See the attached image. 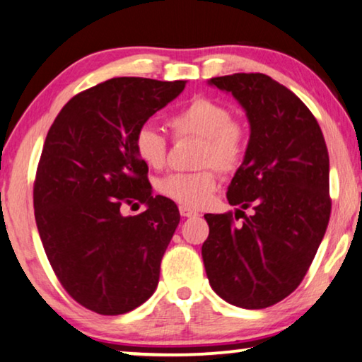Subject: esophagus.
Listing matches in <instances>:
<instances>
[{
  "instance_id": "34e87169",
  "label": "esophagus",
  "mask_w": 362,
  "mask_h": 362,
  "mask_svg": "<svg viewBox=\"0 0 362 362\" xmlns=\"http://www.w3.org/2000/svg\"><path fill=\"white\" fill-rule=\"evenodd\" d=\"M180 210V215L182 216H187V218H192V216H198V211H195V210H192L190 206H180L179 208Z\"/></svg>"
}]
</instances>
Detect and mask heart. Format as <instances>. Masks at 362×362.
<instances>
[{
    "label": "heart",
    "instance_id": "1",
    "mask_svg": "<svg viewBox=\"0 0 362 362\" xmlns=\"http://www.w3.org/2000/svg\"><path fill=\"white\" fill-rule=\"evenodd\" d=\"M169 128L175 137H197L202 141L198 149L197 172H175L157 182V190L183 206H203L218 188L216 169L236 170L246 157L247 128L243 121L233 118L230 106L210 96H195L169 119ZM136 156L151 169L165 165L169 142L154 126L144 124L134 136Z\"/></svg>",
    "mask_w": 362,
    "mask_h": 362
}]
</instances>
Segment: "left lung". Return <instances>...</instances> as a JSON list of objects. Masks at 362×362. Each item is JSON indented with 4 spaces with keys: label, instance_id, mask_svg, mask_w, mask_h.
<instances>
[{
    "label": "left lung",
    "instance_id": "1",
    "mask_svg": "<svg viewBox=\"0 0 362 362\" xmlns=\"http://www.w3.org/2000/svg\"><path fill=\"white\" fill-rule=\"evenodd\" d=\"M208 83L239 101L251 136L226 193L236 213L205 215L203 264L211 288L228 303L267 308L303 281L327 231L328 149L312 111L267 75L233 74Z\"/></svg>",
    "mask_w": 362,
    "mask_h": 362
}]
</instances>
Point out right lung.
Wrapping results in <instances>:
<instances>
[{
  "label": "right lung",
  "mask_w": 362,
  "mask_h": 362,
  "mask_svg": "<svg viewBox=\"0 0 362 362\" xmlns=\"http://www.w3.org/2000/svg\"><path fill=\"white\" fill-rule=\"evenodd\" d=\"M185 83L106 80L75 95L45 137L34 182L35 225L62 287L91 312L128 313L159 284L180 213L169 198L152 197L134 136ZM137 202L146 212L120 213Z\"/></svg>",
  "instance_id": "obj_1"
}]
</instances>
